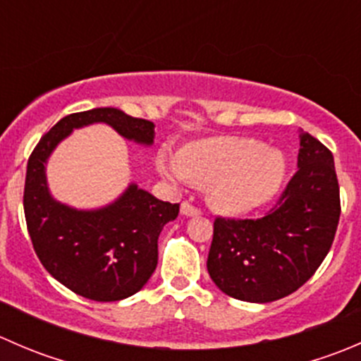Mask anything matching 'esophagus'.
<instances>
[{
  "label": "esophagus",
  "mask_w": 361,
  "mask_h": 361,
  "mask_svg": "<svg viewBox=\"0 0 361 361\" xmlns=\"http://www.w3.org/2000/svg\"><path fill=\"white\" fill-rule=\"evenodd\" d=\"M181 213H183L185 216H197V214H201V209H199V207H195L192 202L185 201L183 204H181Z\"/></svg>",
  "instance_id": "34e87169"
}]
</instances>
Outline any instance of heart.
Masks as SVG:
<instances>
[{
  "instance_id": "obj_1",
  "label": "heart",
  "mask_w": 361,
  "mask_h": 361,
  "mask_svg": "<svg viewBox=\"0 0 361 361\" xmlns=\"http://www.w3.org/2000/svg\"><path fill=\"white\" fill-rule=\"evenodd\" d=\"M160 171L209 187V201L225 213H245L271 201L285 180L279 152L251 137H211L187 145L180 157L162 150Z\"/></svg>"
}]
</instances>
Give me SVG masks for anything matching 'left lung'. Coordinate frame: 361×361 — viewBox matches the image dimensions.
<instances>
[{
  "mask_svg": "<svg viewBox=\"0 0 361 361\" xmlns=\"http://www.w3.org/2000/svg\"><path fill=\"white\" fill-rule=\"evenodd\" d=\"M297 164L264 216L214 218L207 272L228 297L279 300L297 292L332 248L341 216L332 152L305 133Z\"/></svg>",
  "mask_w": 361,
  "mask_h": 361,
  "instance_id": "8db88e82",
  "label": "left lung"
}]
</instances>
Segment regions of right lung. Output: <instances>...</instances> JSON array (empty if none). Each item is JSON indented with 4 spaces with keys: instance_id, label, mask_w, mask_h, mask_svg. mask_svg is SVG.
Segmentation results:
<instances>
[{
    "instance_id": "1",
    "label": "right lung",
    "mask_w": 361,
    "mask_h": 361,
    "mask_svg": "<svg viewBox=\"0 0 361 361\" xmlns=\"http://www.w3.org/2000/svg\"><path fill=\"white\" fill-rule=\"evenodd\" d=\"M104 122L137 143H154L155 126L115 108H94L61 118L39 140L27 160L24 214L32 248L43 267L76 295L96 302L122 300L140 292L159 260V234L180 213L130 185L111 206L76 211L50 197L45 162L50 152L76 127Z\"/></svg>"
}]
</instances>
